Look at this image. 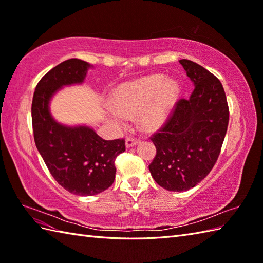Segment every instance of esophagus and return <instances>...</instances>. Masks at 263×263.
<instances>
[{
    "instance_id": "1",
    "label": "esophagus",
    "mask_w": 263,
    "mask_h": 263,
    "mask_svg": "<svg viewBox=\"0 0 263 263\" xmlns=\"http://www.w3.org/2000/svg\"><path fill=\"white\" fill-rule=\"evenodd\" d=\"M139 142H140L139 139L133 138V137H129V138H126V140H125V145H126V148H131V146L138 144Z\"/></svg>"
}]
</instances>
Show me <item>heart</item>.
<instances>
[{
	"label": "heart",
	"mask_w": 263,
	"mask_h": 263,
	"mask_svg": "<svg viewBox=\"0 0 263 263\" xmlns=\"http://www.w3.org/2000/svg\"><path fill=\"white\" fill-rule=\"evenodd\" d=\"M179 94V86L174 79H164L161 75L144 77L120 86L114 93L111 119L124 125L125 114L140 112V123L145 130L159 129L167 121L170 111Z\"/></svg>",
	"instance_id": "obj_1"
}]
</instances>
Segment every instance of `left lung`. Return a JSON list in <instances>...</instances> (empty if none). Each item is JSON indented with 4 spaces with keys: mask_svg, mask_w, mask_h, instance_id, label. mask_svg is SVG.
<instances>
[{
    "mask_svg": "<svg viewBox=\"0 0 263 263\" xmlns=\"http://www.w3.org/2000/svg\"><path fill=\"white\" fill-rule=\"evenodd\" d=\"M194 84L188 100L176 103L161 129L150 139L157 149L152 178L170 192H186L210 174L229 125V105L218 78L188 59L179 60Z\"/></svg>",
    "mask_w": 263,
    "mask_h": 263,
    "instance_id": "obj_1",
    "label": "left lung"
}]
</instances>
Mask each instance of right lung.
<instances>
[{
  "label": "right lung",
  "instance_id": "obj_1",
  "mask_svg": "<svg viewBox=\"0 0 263 263\" xmlns=\"http://www.w3.org/2000/svg\"><path fill=\"white\" fill-rule=\"evenodd\" d=\"M90 65L68 59L40 79L33 94L31 115L34 142L58 184L79 196H93L111 187L115 158L125 151L124 139L104 140L88 126H66L49 111L53 94L66 85L82 84Z\"/></svg>",
  "mask_w": 263,
  "mask_h": 263
}]
</instances>
